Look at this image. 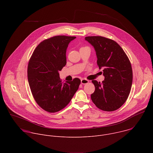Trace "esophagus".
<instances>
[{
	"label": "esophagus",
	"mask_w": 153,
	"mask_h": 153,
	"mask_svg": "<svg viewBox=\"0 0 153 153\" xmlns=\"http://www.w3.org/2000/svg\"><path fill=\"white\" fill-rule=\"evenodd\" d=\"M89 82V80H87V79H81V83L83 85L86 84Z\"/></svg>",
	"instance_id": "1"
}]
</instances>
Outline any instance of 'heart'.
I'll return each mask as SVG.
<instances>
[{
	"instance_id": "b5f03b06",
	"label": "heart",
	"mask_w": 153,
	"mask_h": 153,
	"mask_svg": "<svg viewBox=\"0 0 153 153\" xmlns=\"http://www.w3.org/2000/svg\"><path fill=\"white\" fill-rule=\"evenodd\" d=\"M86 48V47H82L80 49H82V48Z\"/></svg>"
}]
</instances>
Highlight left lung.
Instances as JSON below:
<instances>
[{
    "instance_id": "obj_1",
    "label": "left lung",
    "mask_w": 153,
    "mask_h": 153,
    "mask_svg": "<svg viewBox=\"0 0 153 153\" xmlns=\"http://www.w3.org/2000/svg\"><path fill=\"white\" fill-rule=\"evenodd\" d=\"M94 47L99 68H103L105 80H92L95 91L91 98L95 105L105 111H113L127 100L133 82L131 62L121 47L114 40L102 36L85 37Z\"/></svg>"
}]
</instances>
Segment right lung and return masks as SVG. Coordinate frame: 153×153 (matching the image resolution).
I'll return each mask as SVG.
<instances>
[{"label":"right lung","mask_w":153,"mask_h":153,"mask_svg":"<svg viewBox=\"0 0 153 153\" xmlns=\"http://www.w3.org/2000/svg\"><path fill=\"white\" fill-rule=\"evenodd\" d=\"M74 39L56 36L43 40L30 59L27 73L31 93L38 105L48 113L66 106L80 84L79 78L63 83L59 73L67 63V48Z\"/></svg>","instance_id":"add662e5"}]
</instances>
